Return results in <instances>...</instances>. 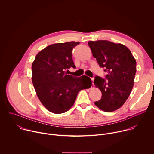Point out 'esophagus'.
I'll return each mask as SVG.
<instances>
[{
  "instance_id": "obj_1",
  "label": "esophagus",
  "mask_w": 154,
  "mask_h": 154,
  "mask_svg": "<svg viewBox=\"0 0 154 154\" xmlns=\"http://www.w3.org/2000/svg\"><path fill=\"white\" fill-rule=\"evenodd\" d=\"M91 80H92V82H93V86H94V83H93V81H94V78H91Z\"/></svg>"
}]
</instances>
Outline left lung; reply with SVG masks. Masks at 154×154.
<instances>
[{"label": "left lung", "mask_w": 154, "mask_h": 154, "mask_svg": "<svg viewBox=\"0 0 154 154\" xmlns=\"http://www.w3.org/2000/svg\"><path fill=\"white\" fill-rule=\"evenodd\" d=\"M88 44L100 67L108 73L106 80L95 77L94 84L101 91L102 97L94 104L105 112H114L122 106L132 90L136 60L122 44L106 40L91 41Z\"/></svg>", "instance_id": "left-lung-1"}]
</instances>
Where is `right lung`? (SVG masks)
I'll return each instance as SVG.
<instances>
[{
  "mask_svg": "<svg viewBox=\"0 0 154 154\" xmlns=\"http://www.w3.org/2000/svg\"><path fill=\"white\" fill-rule=\"evenodd\" d=\"M80 42L56 43L41 51L32 65V80L38 97L53 113L68 112L73 106L80 91L90 88V77H75L65 71L75 66L72 51Z\"/></svg>",
  "mask_w": 154,
  "mask_h": 154,
  "instance_id": "add662e5",
  "label": "right lung"
}]
</instances>
